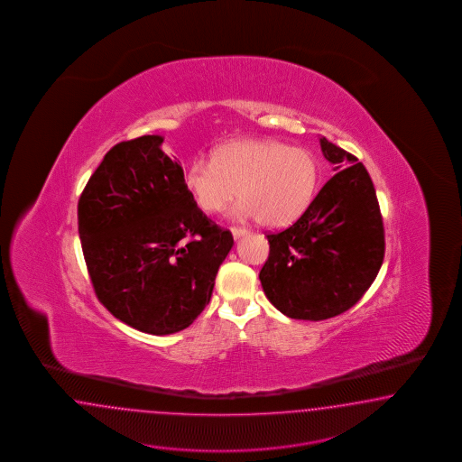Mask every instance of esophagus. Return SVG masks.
I'll use <instances>...</instances> for the list:
<instances>
[{
	"label": "esophagus",
	"instance_id": "esophagus-1",
	"mask_svg": "<svg viewBox=\"0 0 462 462\" xmlns=\"http://www.w3.org/2000/svg\"><path fill=\"white\" fill-rule=\"evenodd\" d=\"M230 232H232L234 238L244 237V236H247V234H249V230H247V228H238V226H232V228H230Z\"/></svg>",
	"mask_w": 462,
	"mask_h": 462
}]
</instances>
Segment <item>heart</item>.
Masks as SVG:
<instances>
[{"label":"heart","mask_w":462,"mask_h":462,"mask_svg":"<svg viewBox=\"0 0 462 462\" xmlns=\"http://www.w3.org/2000/svg\"><path fill=\"white\" fill-rule=\"evenodd\" d=\"M319 178V161L308 149L278 140L240 139L220 145L211 162L193 159L184 172V188L205 213L224 211L238 189L237 217L280 228L305 213Z\"/></svg>","instance_id":"heart-1"}]
</instances>
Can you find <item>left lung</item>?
Listing matches in <instances>:
<instances>
[{
	"instance_id": "1",
	"label": "left lung",
	"mask_w": 462,
	"mask_h": 462,
	"mask_svg": "<svg viewBox=\"0 0 462 462\" xmlns=\"http://www.w3.org/2000/svg\"><path fill=\"white\" fill-rule=\"evenodd\" d=\"M320 147L337 174L291 226L267 236L269 257L259 273L267 300L282 315L310 322L354 307L384 257L383 218L367 171L325 137Z\"/></svg>"
}]
</instances>
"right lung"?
I'll return each instance as SVG.
<instances>
[{"label": "right lung", "mask_w": 462, "mask_h": 462, "mask_svg": "<svg viewBox=\"0 0 462 462\" xmlns=\"http://www.w3.org/2000/svg\"><path fill=\"white\" fill-rule=\"evenodd\" d=\"M143 135L110 149L78 203L84 261L115 319L152 336L188 328L234 245L196 207L180 161Z\"/></svg>", "instance_id": "obj_1"}]
</instances>
